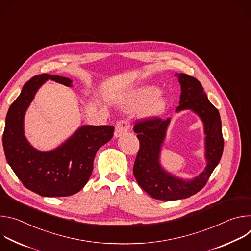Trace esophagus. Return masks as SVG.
I'll return each mask as SVG.
<instances>
[{"instance_id": "34e87169", "label": "esophagus", "mask_w": 251, "mask_h": 251, "mask_svg": "<svg viewBox=\"0 0 251 251\" xmlns=\"http://www.w3.org/2000/svg\"><path fill=\"white\" fill-rule=\"evenodd\" d=\"M130 129V123L126 120H120L117 122L116 126H115V132H114V136L116 138L123 136L124 134H126Z\"/></svg>"}]
</instances>
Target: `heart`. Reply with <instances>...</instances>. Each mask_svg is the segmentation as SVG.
I'll use <instances>...</instances> for the list:
<instances>
[{"mask_svg": "<svg viewBox=\"0 0 251 251\" xmlns=\"http://www.w3.org/2000/svg\"><path fill=\"white\" fill-rule=\"evenodd\" d=\"M167 97L164 92L156 91L154 86H143L126 99V105L129 109L137 110L144 107L147 115L155 116L161 114L167 106Z\"/></svg>", "mask_w": 251, "mask_h": 251, "instance_id": "1", "label": "heart"}]
</instances>
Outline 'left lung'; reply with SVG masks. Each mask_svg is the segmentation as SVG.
I'll use <instances>...</instances> for the list:
<instances>
[{
	"instance_id": "obj_1",
	"label": "left lung",
	"mask_w": 251,
	"mask_h": 251,
	"mask_svg": "<svg viewBox=\"0 0 251 251\" xmlns=\"http://www.w3.org/2000/svg\"><path fill=\"white\" fill-rule=\"evenodd\" d=\"M181 84L180 105L176 111L190 109L200 116L204 128L206 167L191 181L174 176L160 164V153L170 118L152 117L138 121L134 132L140 142L133 173L138 185L156 200L176 201L187 199L200 192L208 181L224 152V137L219 110L209 100L201 82L186 74L175 75Z\"/></svg>"
}]
</instances>
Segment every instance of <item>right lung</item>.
Wrapping results in <instances>:
<instances>
[{"instance_id":"add662e5","label":"right lung","mask_w":251,"mask_h":251,"mask_svg":"<svg viewBox=\"0 0 251 251\" xmlns=\"http://www.w3.org/2000/svg\"><path fill=\"white\" fill-rule=\"evenodd\" d=\"M49 79L73 86V80L59 75L43 74L30 78L10 106L3 146L8 164L26 189L42 197H68L86 185L94 157L112 139L114 127L84 125L54 150L34 149L25 137L24 117L35 92Z\"/></svg>"}]
</instances>
